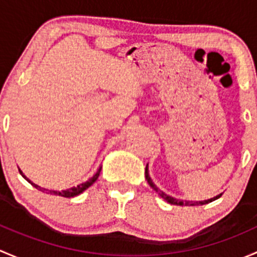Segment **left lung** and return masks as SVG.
<instances>
[{
  "label": "left lung",
  "instance_id": "1",
  "mask_svg": "<svg viewBox=\"0 0 257 257\" xmlns=\"http://www.w3.org/2000/svg\"><path fill=\"white\" fill-rule=\"evenodd\" d=\"M147 166H146V171H145V174H146V179H147L148 184H150V186L152 187L153 189H155L156 192L158 193V195H160L161 198H163V199H165V200H167L169 204H174V205H192V207H193V205H204V204H208V203L213 202V200L218 199V198L221 197V193H220V194L215 195V197H214V198H210V199H207V200H184V199H178V198H174V197H172V195L166 194V193L163 192V190H161L160 188H158L155 183H153V181H152V179H151V177H150V173H148V167H147Z\"/></svg>",
  "mask_w": 257,
  "mask_h": 257
}]
</instances>
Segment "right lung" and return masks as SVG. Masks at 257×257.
<instances>
[{
    "label": "right lung",
    "mask_w": 257,
    "mask_h": 257,
    "mask_svg": "<svg viewBox=\"0 0 257 257\" xmlns=\"http://www.w3.org/2000/svg\"><path fill=\"white\" fill-rule=\"evenodd\" d=\"M101 166H100L99 168H97V171L95 172L94 174H92L91 177H90V178L88 179V181H85V182H83V183H79L78 186H74V187H71V188H68V189H64V190H54V189H47V188H43V187H39L38 184H36V183H33V182L31 181V179H28L27 177L25 176V174H23V172L21 171L20 169V173L22 174V177L23 178L26 179V181L28 182V183H31L32 186L33 187H36L37 189H39V190H42V192H48V194H54V195H60V197H65V198H71V197H75V195H79L80 194V193H83L84 190H86L88 189V188L91 186V184H94L95 183V181H96L97 178H99V176H100V172H101Z\"/></svg>",
    "instance_id": "add662e5"
}]
</instances>
